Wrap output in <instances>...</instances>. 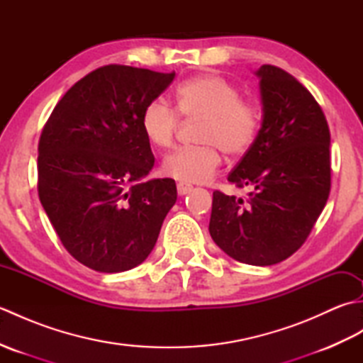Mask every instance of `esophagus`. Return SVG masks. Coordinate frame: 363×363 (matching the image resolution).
Listing matches in <instances>:
<instances>
[{
  "label": "esophagus",
  "instance_id": "1",
  "mask_svg": "<svg viewBox=\"0 0 363 363\" xmlns=\"http://www.w3.org/2000/svg\"><path fill=\"white\" fill-rule=\"evenodd\" d=\"M191 190H194V187H191L190 184H187V182H177V194H179V195H187V194H190Z\"/></svg>",
  "mask_w": 363,
  "mask_h": 363
}]
</instances>
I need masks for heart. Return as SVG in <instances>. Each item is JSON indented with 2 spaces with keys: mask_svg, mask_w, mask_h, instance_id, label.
Listing matches in <instances>:
<instances>
[{
  "mask_svg": "<svg viewBox=\"0 0 363 363\" xmlns=\"http://www.w3.org/2000/svg\"><path fill=\"white\" fill-rule=\"evenodd\" d=\"M176 109L189 120H203L199 146H182L164 159V173L181 182H206L217 173L221 150L240 156L256 140L262 112L242 99L234 84L217 74H199L176 89ZM179 114L162 99H152L140 115L142 133L151 145L168 148L179 128Z\"/></svg>",
  "mask_w": 363,
  "mask_h": 363,
  "instance_id": "b5f03b06",
  "label": "heart"
}]
</instances>
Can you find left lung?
<instances>
[{"label":"left lung","instance_id":"obj_1","mask_svg":"<svg viewBox=\"0 0 363 363\" xmlns=\"http://www.w3.org/2000/svg\"><path fill=\"white\" fill-rule=\"evenodd\" d=\"M262 126L229 173L248 199L213 191L209 233L229 257L274 265L298 251L330 191V134L325 113L303 84L282 68L262 65Z\"/></svg>","mask_w":363,"mask_h":363}]
</instances>
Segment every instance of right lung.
I'll list each match as a JSON object with an SVG mask.
<instances>
[{
	"label": "right lung",
	"instance_id": "obj_1",
	"mask_svg": "<svg viewBox=\"0 0 363 363\" xmlns=\"http://www.w3.org/2000/svg\"><path fill=\"white\" fill-rule=\"evenodd\" d=\"M174 79L128 65L84 76L54 107L38 142V198L72 256L95 272L140 265L174 206V179L154 167L143 107Z\"/></svg>",
	"mask_w": 363,
	"mask_h": 363
}]
</instances>
